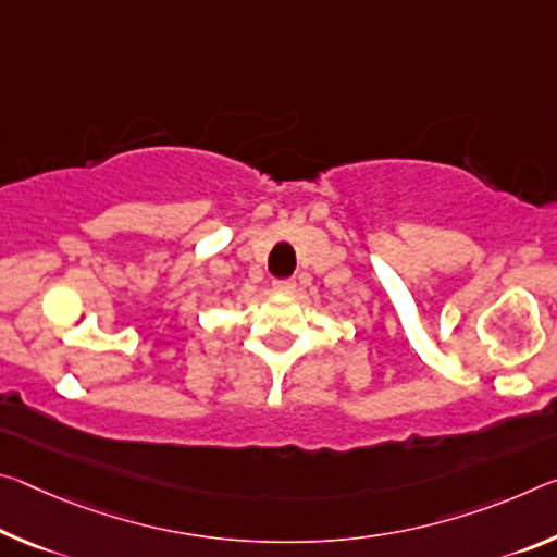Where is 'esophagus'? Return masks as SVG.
<instances>
[{"mask_svg":"<svg viewBox=\"0 0 557 557\" xmlns=\"http://www.w3.org/2000/svg\"><path fill=\"white\" fill-rule=\"evenodd\" d=\"M272 289H275L277 295H293L295 293V282L293 280H280L272 285Z\"/></svg>","mask_w":557,"mask_h":557,"instance_id":"obj_1","label":"esophagus"}]
</instances>
